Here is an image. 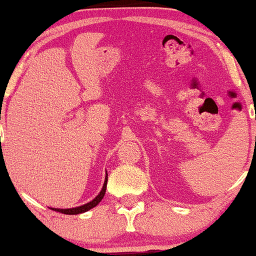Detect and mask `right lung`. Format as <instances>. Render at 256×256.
<instances>
[{"instance_id": "add662e5", "label": "right lung", "mask_w": 256, "mask_h": 256, "mask_svg": "<svg viewBox=\"0 0 256 256\" xmlns=\"http://www.w3.org/2000/svg\"><path fill=\"white\" fill-rule=\"evenodd\" d=\"M107 180H108V174H106V178H104V186H102V190L100 191V194L96 196V198L93 199L92 202H87L85 205H82V206H78V208H52L54 211H57V212H60V213H64V214H79V213H84L86 211H88V210L96 208V206L99 204V202L102 200L104 194H106V188H107Z\"/></svg>"}]
</instances>
